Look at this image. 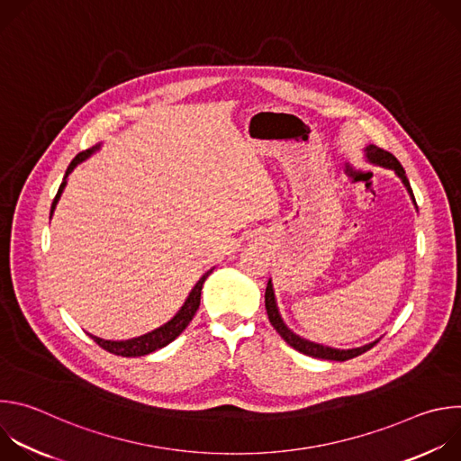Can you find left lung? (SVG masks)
<instances>
[{"label": "left lung", "mask_w": 461, "mask_h": 461, "mask_svg": "<svg viewBox=\"0 0 461 461\" xmlns=\"http://www.w3.org/2000/svg\"><path fill=\"white\" fill-rule=\"evenodd\" d=\"M366 157L370 162L374 164H379V166H384V167H390L398 173V176L403 180L405 187L409 189L411 196L414 199V193H412V187L409 184V178L405 175V169L402 167V164L398 162V158L393 157L392 153L377 148V146H368L366 148ZM416 203V201H414ZM265 304H267V312H268V319L272 322V326L277 330V334L290 345L294 347L295 350H299L301 354L304 356H312V357H317V359H330V361H347V359H352V357H357L361 354H365L366 350H370L377 341L370 343V345H365L361 348H352V350H338V348H330V347H322V345H317V343H312L308 339H303L299 336H295L290 328L283 322L281 315H279V310H277V304H276V295H274V288H272V281H268L267 285V292H265Z\"/></svg>", "instance_id": "1"}]
</instances>
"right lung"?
<instances>
[{
	"instance_id": "obj_1",
	"label": "right lung",
	"mask_w": 461,
	"mask_h": 461,
	"mask_svg": "<svg viewBox=\"0 0 461 461\" xmlns=\"http://www.w3.org/2000/svg\"><path fill=\"white\" fill-rule=\"evenodd\" d=\"M91 153H93V149L82 151V153H78V155L73 158V162L69 164L68 171H65L63 182L59 184V189H58V193H56V196H54V201H52L50 217H52V212H54V208H56V204H58V201H59V194H61L65 184H68L69 173H71L80 162H84ZM210 274H212V270L201 277V281L194 285V288L191 290L189 297L185 299V303H184V306L178 310V313H176L171 321H167L164 326L157 328V330H153V332H149V334H146V336L135 338V339H127V341H105V339H100V338H96V336H91L93 341H95L98 347H102L104 350H107V352H111V354H114V356H122V357L148 356V354H151V352H155V350H158V348L169 345L175 338H178V336L185 330V326L189 324V321L193 319V315L196 313V310H199L203 285H204V281L208 279Z\"/></svg>"
}]
</instances>
